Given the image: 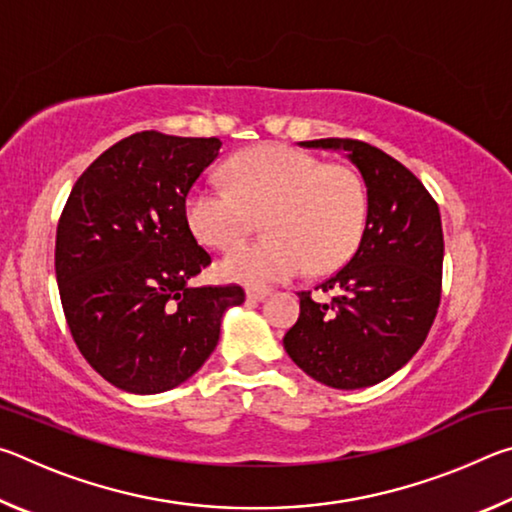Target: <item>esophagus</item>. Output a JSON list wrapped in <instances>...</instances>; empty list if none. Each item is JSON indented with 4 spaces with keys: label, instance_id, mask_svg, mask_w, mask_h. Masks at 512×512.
I'll return each instance as SVG.
<instances>
[{
    "label": "esophagus",
    "instance_id": "esophagus-1",
    "mask_svg": "<svg viewBox=\"0 0 512 512\" xmlns=\"http://www.w3.org/2000/svg\"><path fill=\"white\" fill-rule=\"evenodd\" d=\"M268 289H259V287H248L246 289V296H248V300H253V302H262V300H266L268 298Z\"/></svg>",
    "mask_w": 512,
    "mask_h": 512
}]
</instances>
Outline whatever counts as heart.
Segmentation results:
<instances>
[{
	"instance_id": "b5f03b06",
	"label": "heart",
	"mask_w": 512,
	"mask_h": 512,
	"mask_svg": "<svg viewBox=\"0 0 512 512\" xmlns=\"http://www.w3.org/2000/svg\"><path fill=\"white\" fill-rule=\"evenodd\" d=\"M221 183H198L185 219L201 244L230 250L262 216L266 239L223 259L221 275L250 287L287 282L309 266L327 273L348 262L366 230L368 192L343 164H325L289 146H259L230 160Z\"/></svg>"
}]
</instances>
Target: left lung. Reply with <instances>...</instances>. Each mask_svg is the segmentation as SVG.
Wrapping results in <instances>:
<instances>
[{"instance_id": "1", "label": "left lung", "mask_w": 512, "mask_h": 512, "mask_svg": "<svg viewBox=\"0 0 512 512\" xmlns=\"http://www.w3.org/2000/svg\"><path fill=\"white\" fill-rule=\"evenodd\" d=\"M300 146L348 155L368 189V219L357 253L316 287L332 300L298 293L284 350L320 384L354 391L391 377L427 339L443 287V223L420 180L377 146L341 137Z\"/></svg>"}]
</instances>
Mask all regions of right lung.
<instances>
[{"instance_id": "add662e5", "label": "right lung", "mask_w": 512, "mask_h": 512, "mask_svg": "<svg viewBox=\"0 0 512 512\" xmlns=\"http://www.w3.org/2000/svg\"><path fill=\"white\" fill-rule=\"evenodd\" d=\"M219 137L142 131L81 173L56 230L60 302L85 361L135 395L183 384L214 352L239 284L189 287L212 257L185 198L216 160Z\"/></svg>"}]
</instances>
